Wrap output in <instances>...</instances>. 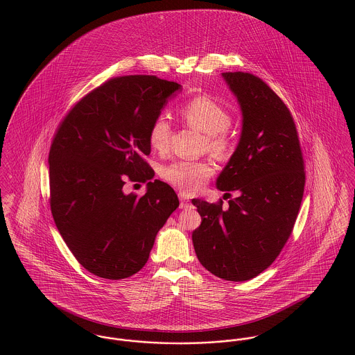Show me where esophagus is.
I'll return each instance as SVG.
<instances>
[{
    "instance_id": "1",
    "label": "esophagus",
    "mask_w": 355,
    "mask_h": 355,
    "mask_svg": "<svg viewBox=\"0 0 355 355\" xmlns=\"http://www.w3.org/2000/svg\"><path fill=\"white\" fill-rule=\"evenodd\" d=\"M179 200H180V207H187L190 205V201L183 196V194H179Z\"/></svg>"
}]
</instances>
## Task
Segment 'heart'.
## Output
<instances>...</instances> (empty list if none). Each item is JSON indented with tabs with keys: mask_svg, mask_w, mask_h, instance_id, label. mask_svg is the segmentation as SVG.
<instances>
[{
	"mask_svg": "<svg viewBox=\"0 0 355 355\" xmlns=\"http://www.w3.org/2000/svg\"><path fill=\"white\" fill-rule=\"evenodd\" d=\"M182 120L206 135L209 150L227 154L232 149L228 127L232 123L231 112L218 101L207 96H197L179 109ZM171 137V124L165 116L154 119L149 131V142L154 150H165ZM162 178L184 193L198 191L207 178L213 175V166L206 161H175L161 171Z\"/></svg>",
	"mask_w": 355,
	"mask_h": 355,
	"instance_id": "heart-1",
	"label": "heart"
}]
</instances>
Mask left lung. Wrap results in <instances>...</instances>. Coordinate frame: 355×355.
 Returning <instances> with one entry per match:
<instances>
[{"label": "left lung", "instance_id": "obj_1", "mask_svg": "<svg viewBox=\"0 0 355 355\" xmlns=\"http://www.w3.org/2000/svg\"><path fill=\"white\" fill-rule=\"evenodd\" d=\"M239 102V144L218 175L221 191H236L228 207L193 200L202 217L193 243L203 268L230 282L263 272L290 238L304 187V166L293 116L259 78L221 73Z\"/></svg>", "mask_w": 355, "mask_h": 355}]
</instances>
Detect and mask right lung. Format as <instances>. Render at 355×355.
Segmentation results:
<instances>
[{
	"instance_id": "right-lung-1",
	"label": "right lung",
	"mask_w": 355,
	"mask_h": 355,
	"mask_svg": "<svg viewBox=\"0 0 355 355\" xmlns=\"http://www.w3.org/2000/svg\"><path fill=\"white\" fill-rule=\"evenodd\" d=\"M180 90L157 76L113 78L78 102L53 138L51 214L68 249L98 277L120 280L139 272L179 206L169 184L153 182L144 155L150 154L154 119ZM125 178L148 182L147 194L125 195Z\"/></svg>"
}]
</instances>
